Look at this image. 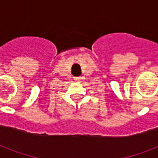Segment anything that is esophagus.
<instances>
[{
  "mask_svg": "<svg viewBox=\"0 0 158 158\" xmlns=\"http://www.w3.org/2000/svg\"><path fill=\"white\" fill-rule=\"evenodd\" d=\"M84 79V77H76V78H74V80L76 82H80L81 80H83Z\"/></svg>",
  "mask_w": 158,
  "mask_h": 158,
  "instance_id": "1",
  "label": "esophagus"
}]
</instances>
